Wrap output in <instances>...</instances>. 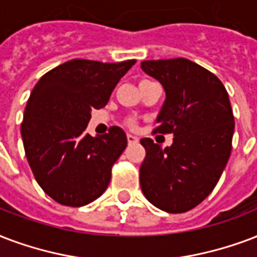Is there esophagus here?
Here are the masks:
<instances>
[{
  "label": "esophagus",
  "mask_w": 257,
  "mask_h": 257,
  "mask_svg": "<svg viewBox=\"0 0 257 257\" xmlns=\"http://www.w3.org/2000/svg\"><path fill=\"white\" fill-rule=\"evenodd\" d=\"M126 139H128V144H136V143H139V139L135 136H132V135H128V136H126Z\"/></svg>",
  "instance_id": "obj_1"
}]
</instances>
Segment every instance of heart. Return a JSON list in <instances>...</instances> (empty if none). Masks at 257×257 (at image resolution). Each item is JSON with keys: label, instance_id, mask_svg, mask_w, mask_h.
<instances>
[{"label": "heart", "instance_id": "heart-1", "mask_svg": "<svg viewBox=\"0 0 257 257\" xmlns=\"http://www.w3.org/2000/svg\"><path fill=\"white\" fill-rule=\"evenodd\" d=\"M125 125H126L128 128L135 129L137 126V121L135 120V118H132V117H129V118H126V120H125Z\"/></svg>", "mask_w": 257, "mask_h": 257}]
</instances>
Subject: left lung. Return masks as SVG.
<instances>
[{"label": "left lung", "mask_w": 257, "mask_h": 257, "mask_svg": "<svg viewBox=\"0 0 257 257\" xmlns=\"http://www.w3.org/2000/svg\"><path fill=\"white\" fill-rule=\"evenodd\" d=\"M142 68L166 90L154 133H172L174 142L162 148L152 139L140 140L146 148L140 186L160 210L185 213L213 191L232 152L228 91L213 72L189 59L144 60Z\"/></svg>", "instance_id": "8db88e82"}]
</instances>
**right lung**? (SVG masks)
<instances>
[{
    "instance_id": "add662e5",
    "label": "right lung",
    "mask_w": 257,
    "mask_h": 257,
    "mask_svg": "<svg viewBox=\"0 0 257 257\" xmlns=\"http://www.w3.org/2000/svg\"><path fill=\"white\" fill-rule=\"evenodd\" d=\"M135 63L72 59L33 87L21 122L25 156L39 186L60 205L85 206L106 190L111 167L128 144L126 135L111 126L93 137L86 126L90 111L106 105Z\"/></svg>"
}]
</instances>
